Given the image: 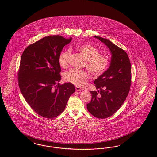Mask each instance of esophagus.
I'll return each mask as SVG.
<instances>
[{"label":"esophagus","mask_w":157,"mask_h":157,"mask_svg":"<svg viewBox=\"0 0 157 157\" xmlns=\"http://www.w3.org/2000/svg\"><path fill=\"white\" fill-rule=\"evenodd\" d=\"M75 89H76V91H81L83 90L81 87H78V86H76V87H75Z\"/></svg>","instance_id":"esophagus-1"}]
</instances>
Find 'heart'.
Masks as SVG:
<instances>
[{
    "label": "heart",
    "mask_w": 157,
    "mask_h": 157,
    "mask_svg": "<svg viewBox=\"0 0 157 157\" xmlns=\"http://www.w3.org/2000/svg\"><path fill=\"white\" fill-rule=\"evenodd\" d=\"M86 60L85 65L89 71L94 76L101 75L108 68L109 60L105 56L101 55L100 52L91 45H82L76 47ZM71 55L70 49L64 50L59 56V63L63 68H67L69 64ZM89 77L85 70L72 68L66 72L64 79L66 82L76 86L83 85Z\"/></svg>",
    "instance_id": "heart-1"
}]
</instances>
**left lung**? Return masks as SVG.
I'll list each match as a JSON object with an SVG mask.
<instances>
[{
	"instance_id": "left-lung-1",
	"label": "left lung",
	"mask_w": 157,
	"mask_h": 157,
	"mask_svg": "<svg viewBox=\"0 0 157 157\" xmlns=\"http://www.w3.org/2000/svg\"><path fill=\"white\" fill-rule=\"evenodd\" d=\"M109 48L112 54L110 66L94 83L98 90L92 95L87 108L93 116L106 119L120 109L128 94L131 84V66L127 53L108 39L94 36Z\"/></svg>"
}]
</instances>
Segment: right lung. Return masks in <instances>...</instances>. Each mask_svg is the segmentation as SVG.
I'll list each match as a JSON object with an SVG mask.
<instances>
[{
  "label": "right lung",
  "mask_w": 157,
  "mask_h": 157,
  "mask_svg": "<svg viewBox=\"0 0 157 157\" xmlns=\"http://www.w3.org/2000/svg\"><path fill=\"white\" fill-rule=\"evenodd\" d=\"M71 40L58 35L47 36L29 45L21 56L19 89L32 109L47 119L61 114L75 92L71 83H59L61 80L59 56Z\"/></svg>",
  "instance_id": "add662e5"
}]
</instances>
